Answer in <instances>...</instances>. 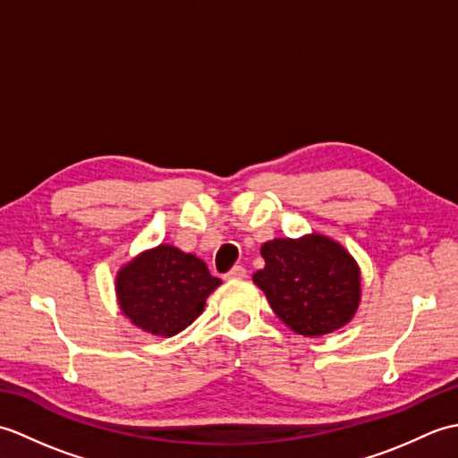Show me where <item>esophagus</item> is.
<instances>
[{"instance_id":"34e87169","label":"esophagus","mask_w":458,"mask_h":458,"mask_svg":"<svg viewBox=\"0 0 458 458\" xmlns=\"http://www.w3.org/2000/svg\"><path fill=\"white\" fill-rule=\"evenodd\" d=\"M246 267H242V266H234L232 267L228 274H226V279H244L246 277Z\"/></svg>"}]
</instances>
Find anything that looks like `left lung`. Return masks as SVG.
I'll list each match as a JSON object with an SVG mask.
<instances>
[{
	"label": "left lung",
	"instance_id": "8db88e82",
	"mask_svg": "<svg viewBox=\"0 0 458 458\" xmlns=\"http://www.w3.org/2000/svg\"><path fill=\"white\" fill-rule=\"evenodd\" d=\"M259 251L266 266L254 274V284L293 333L323 336L354 318L362 276L340 242L310 232L301 238H274Z\"/></svg>",
	"mask_w": 458,
	"mask_h": 458
}]
</instances>
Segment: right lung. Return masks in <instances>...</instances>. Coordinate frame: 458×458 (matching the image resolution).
Here are the masks:
<instances>
[{
  "mask_svg": "<svg viewBox=\"0 0 458 458\" xmlns=\"http://www.w3.org/2000/svg\"><path fill=\"white\" fill-rule=\"evenodd\" d=\"M222 281L207 264L171 244L131 258L115 274V299L130 323L153 336L179 335L204 310Z\"/></svg>",
  "mask_w": 458,
  "mask_h": 458,
  "instance_id": "1",
  "label": "right lung"
}]
</instances>
